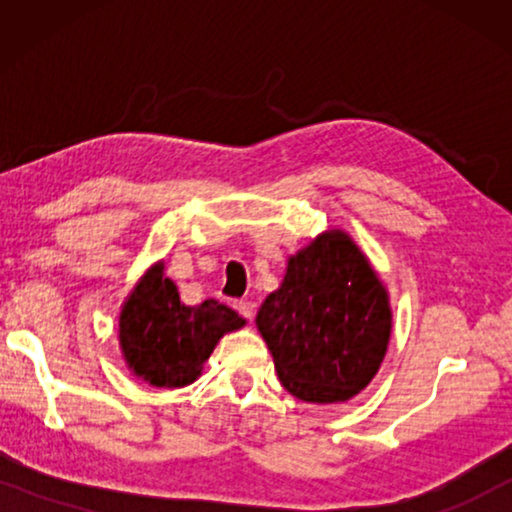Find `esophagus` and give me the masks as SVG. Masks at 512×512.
<instances>
[{"mask_svg":"<svg viewBox=\"0 0 512 512\" xmlns=\"http://www.w3.org/2000/svg\"><path fill=\"white\" fill-rule=\"evenodd\" d=\"M235 310L240 312L244 319H249V321H251V319H254V314H256V305L251 303V300H237V303H235Z\"/></svg>","mask_w":512,"mask_h":512,"instance_id":"esophagus-1","label":"esophagus"}]
</instances>
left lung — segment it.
<instances>
[{
	"mask_svg": "<svg viewBox=\"0 0 512 512\" xmlns=\"http://www.w3.org/2000/svg\"><path fill=\"white\" fill-rule=\"evenodd\" d=\"M256 326L291 396L342 403L380 370L391 335L389 296L352 237L328 230L289 258Z\"/></svg>",
	"mask_w": 512,
	"mask_h": 512,
	"instance_id": "8db88e82",
	"label": "left lung"
}]
</instances>
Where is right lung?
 <instances>
[{
  "label": "right lung",
  "mask_w": 512,
  "mask_h": 512,
  "mask_svg": "<svg viewBox=\"0 0 512 512\" xmlns=\"http://www.w3.org/2000/svg\"><path fill=\"white\" fill-rule=\"evenodd\" d=\"M160 261L123 303L118 340L128 368L153 387L177 389L198 380L216 342L247 321L219 300L184 305Z\"/></svg>",
  "instance_id": "obj_1"
}]
</instances>
